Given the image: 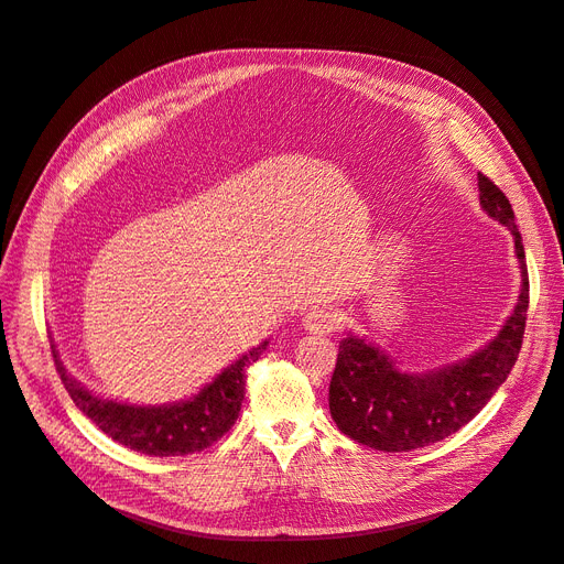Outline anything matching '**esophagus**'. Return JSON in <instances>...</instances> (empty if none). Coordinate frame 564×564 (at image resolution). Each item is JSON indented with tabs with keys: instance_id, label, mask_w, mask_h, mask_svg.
Returning <instances> with one entry per match:
<instances>
[{
	"instance_id": "34e87169",
	"label": "esophagus",
	"mask_w": 564,
	"mask_h": 564,
	"mask_svg": "<svg viewBox=\"0 0 564 564\" xmlns=\"http://www.w3.org/2000/svg\"><path fill=\"white\" fill-rule=\"evenodd\" d=\"M336 319H338V315L332 308H311L303 315V329L308 334L324 336V334L334 332Z\"/></svg>"
}]
</instances>
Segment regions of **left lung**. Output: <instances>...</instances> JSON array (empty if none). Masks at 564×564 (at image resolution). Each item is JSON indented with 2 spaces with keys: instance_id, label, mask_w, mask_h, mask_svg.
Here are the masks:
<instances>
[{
  "instance_id": "obj_1",
  "label": "left lung",
  "mask_w": 564,
  "mask_h": 564,
  "mask_svg": "<svg viewBox=\"0 0 564 564\" xmlns=\"http://www.w3.org/2000/svg\"><path fill=\"white\" fill-rule=\"evenodd\" d=\"M477 187L482 212L513 235L522 278L516 308L487 346L431 371H402L395 357L365 336L340 340L329 412L340 433L371 449L412 452L449 437L491 400L518 360L529 305L522 235L499 187L482 174Z\"/></svg>"
}]
</instances>
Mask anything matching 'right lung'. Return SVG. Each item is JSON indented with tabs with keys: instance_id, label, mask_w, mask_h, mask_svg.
Wrapping results in <instances>:
<instances>
[{
	"instance_id": "obj_1",
	"label": "right lung",
	"mask_w": 564,
	"mask_h": 564,
	"mask_svg": "<svg viewBox=\"0 0 564 564\" xmlns=\"http://www.w3.org/2000/svg\"><path fill=\"white\" fill-rule=\"evenodd\" d=\"M265 346L268 340H261L259 346L237 357L193 398L164 404H131L100 398L65 369L56 346H51V350L73 402L108 437L148 456H185L212 447L232 429L245 400V369L259 360Z\"/></svg>"
}]
</instances>
